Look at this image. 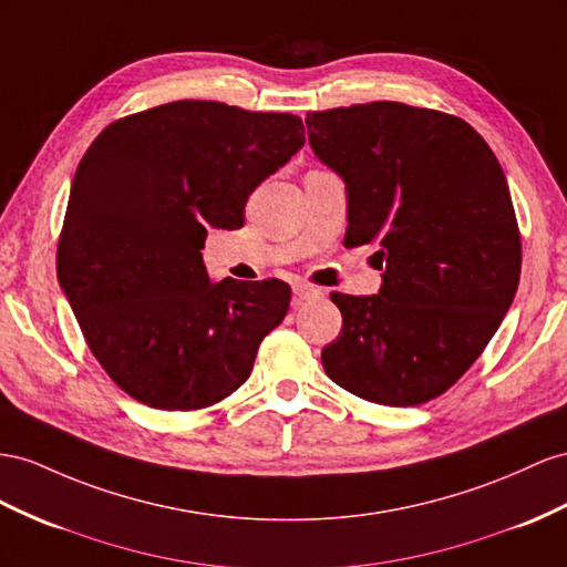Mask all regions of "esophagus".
Returning <instances> with one entry per match:
<instances>
[{
	"instance_id": "34e87169",
	"label": "esophagus",
	"mask_w": 567,
	"mask_h": 567,
	"mask_svg": "<svg viewBox=\"0 0 567 567\" xmlns=\"http://www.w3.org/2000/svg\"><path fill=\"white\" fill-rule=\"evenodd\" d=\"M292 289H295V297H297L299 301L316 299V297H321V295H323V289H318V287L307 285V282H297Z\"/></svg>"
}]
</instances>
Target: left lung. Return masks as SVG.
Returning <instances> with one entry per match:
<instances>
[{
  "instance_id": "8db88e82",
  "label": "left lung",
  "mask_w": 567,
  "mask_h": 567,
  "mask_svg": "<svg viewBox=\"0 0 567 567\" xmlns=\"http://www.w3.org/2000/svg\"><path fill=\"white\" fill-rule=\"evenodd\" d=\"M307 126L347 184L344 246L375 244L385 268L379 295H330L342 332L323 347V369L390 408L439 398L517 292L522 239L498 157L455 114L390 100L309 112Z\"/></svg>"
}]
</instances>
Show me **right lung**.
<instances>
[{
	"instance_id": "obj_1",
	"label": "right lung",
	"mask_w": 567,
	"mask_h": 567,
	"mask_svg": "<svg viewBox=\"0 0 567 567\" xmlns=\"http://www.w3.org/2000/svg\"><path fill=\"white\" fill-rule=\"evenodd\" d=\"M303 145L297 114L177 100L105 126L71 184L56 278L100 367L167 412L229 398L282 323L278 278L210 282L208 229H239L254 188Z\"/></svg>"
}]
</instances>
